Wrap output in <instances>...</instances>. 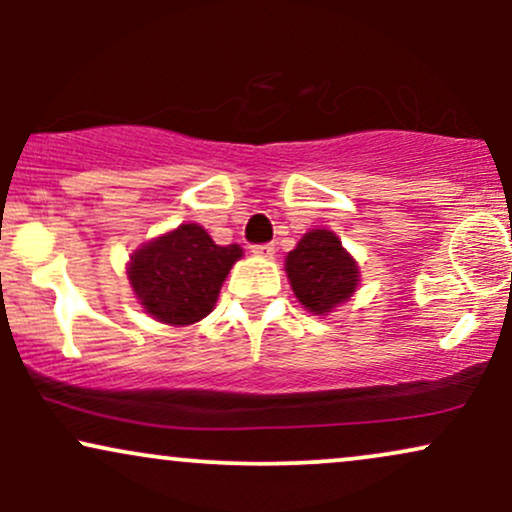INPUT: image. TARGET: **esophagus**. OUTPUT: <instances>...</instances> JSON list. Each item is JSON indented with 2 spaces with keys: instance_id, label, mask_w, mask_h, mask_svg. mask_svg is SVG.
I'll list each match as a JSON object with an SVG mask.
<instances>
[{
  "instance_id": "obj_1",
  "label": "esophagus",
  "mask_w": 512,
  "mask_h": 512,
  "mask_svg": "<svg viewBox=\"0 0 512 512\" xmlns=\"http://www.w3.org/2000/svg\"><path fill=\"white\" fill-rule=\"evenodd\" d=\"M252 255L264 257V260H272V257H274V245H252Z\"/></svg>"
}]
</instances>
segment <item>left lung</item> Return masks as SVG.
<instances>
[{"mask_svg":"<svg viewBox=\"0 0 512 512\" xmlns=\"http://www.w3.org/2000/svg\"><path fill=\"white\" fill-rule=\"evenodd\" d=\"M286 276L298 303L313 315H330L361 284V269L330 228H313L286 255Z\"/></svg>","mask_w":512,"mask_h":512,"instance_id":"8db88e82","label":"left lung"}]
</instances>
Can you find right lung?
Masks as SVG:
<instances>
[{
    "instance_id": "right-lung-1",
    "label": "right lung",
    "mask_w": 512,
    "mask_h": 512,
    "mask_svg": "<svg viewBox=\"0 0 512 512\" xmlns=\"http://www.w3.org/2000/svg\"><path fill=\"white\" fill-rule=\"evenodd\" d=\"M240 257V245H216L199 223H180L129 255L127 279L146 315L163 325L187 327L214 310Z\"/></svg>"
}]
</instances>
